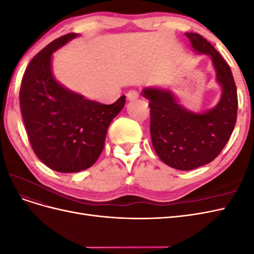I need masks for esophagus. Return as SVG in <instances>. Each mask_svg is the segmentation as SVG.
I'll list each match as a JSON object with an SVG mask.
<instances>
[{"label": "esophagus", "mask_w": 254, "mask_h": 254, "mask_svg": "<svg viewBox=\"0 0 254 254\" xmlns=\"http://www.w3.org/2000/svg\"><path fill=\"white\" fill-rule=\"evenodd\" d=\"M139 97V92L135 91V90H131L129 91L127 93V98L128 101H135V99Z\"/></svg>", "instance_id": "34e87169"}]
</instances>
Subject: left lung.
<instances>
[{"instance_id": "obj_1", "label": "left lung", "mask_w": 254, "mask_h": 254, "mask_svg": "<svg viewBox=\"0 0 254 254\" xmlns=\"http://www.w3.org/2000/svg\"><path fill=\"white\" fill-rule=\"evenodd\" d=\"M193 51L210 56L221 87L214 108L201 113L181 106L172 91L145 88L142 95L149 101L150 135L161 161L176 170L190 171L212 162L224 149L236 123L237 92L227 61L213 45L195 33H186Z\"/></svg>"}]
</instances>
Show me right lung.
Returning <instances> with one entry per match:
<instances>
[{
	"label": "right lung",
	"instance_id": "add662e5",
	"mask_svg": "<svg viewBox=\"0 0 254 254\" xmlns=\"http://www.w3.org/2000/svg\"><path fill=\"white\" fill-rule=\"evenodd\" d=\"M71 33L47 45L30 61L20 89L22 118L32 148L51 170L77 173L101 155L107 130L125 105V95L111 105L84 98L53 75V53L73 40Z\"/></svg>",
	"mask_w": 254,
	"mask_h": 254
}]
</instances>
